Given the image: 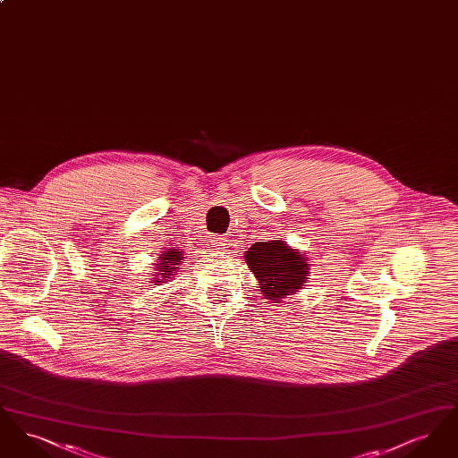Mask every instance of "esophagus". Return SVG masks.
Returning a JSON list of instances; mask_svg holds the SVG:
<instances>
[{
    "label": "esophagus",
    "instance_id": "1",
    "mask_svg": "<svg viewBox=\"0 0 458 458\" xmlns=\"http://www.w3.org/2000/svg\"><path fill=\"white\" fill-rule=\"evenodd\" d=\"M209 242H211V245H213L216 250H226V247L230 245L228 239H226L225 235H211Z\"/></svg>",
    "mask_w": 458,
    "mask_h": 458
}]
</instances>
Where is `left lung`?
I'll return each instance as SVG.
<instances>
[{
    "label": "left lung",
    "mask_w": 458,
    "mask_h": 458,
    "mask_svg": "<svg viewBox=\"0 0 458 458\" xmlns=\"http://www.w3.org/2000/svg\"><path fill=\"white\" fill-rule=\"evenodd\" d=\"M243 261L256 276L262 297L271 304H280L307 284L309 259L284 240L256 242L245 250Z\"/></svg>",
    "instance_id": "8db88e82"
}]
</instances>
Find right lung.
Instances as JSON below:
<instances>
[{"label": "right lung", "instance_id": "1", "mask_svg": "<svg viewBox=\"0 0 458 458\" xmlns=\"http://www.w3.org/2000/svg\"><path fill=\"white\" fill-rule=\"evenodd\" d=\"M182 261V250L180 249H166L154 267L153 278L151 284H161L170 282L174 278V273L178 271V264Z\"/></svg>", "mask_w": 458, "mask_h": 458}]
</instances>
